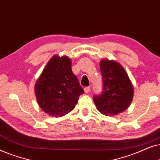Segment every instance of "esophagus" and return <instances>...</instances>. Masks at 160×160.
<instances>
[{"label": "esophagus", "mask_w": 160, "mask_h": 160, "mask_svg": "<svg viewBox=\"0 0 160 160\" xmlns=\"http://www.w3.org/2000/svg\"><path fill=\"white\" fill-rule=\"evenodd\" d=\"M90 89H91V87L90 86H88V87H86V88H84V91L85 93H88L89 91H90Z\"/></svg>", "instance_id": "1"}]
</instances>
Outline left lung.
<instances>
[{
  "label": "left lung",
  "mask_w": 160,
  "mask_h": 160,
  "mask_svg": "<svg viewBox=\"0 0 160 160\" xmlns=\"http://www.w3.org/2000/svg\"><path fill=\"white\" fill-rule=\"evenodd\" d=\"M103 91L93 98L96 107L102 114L116 116L126 110L131 105L134 88L127 72L114 60L100 61Z\"/></svg>",
  "instance_id": "8db88e82"
}]
</instances>
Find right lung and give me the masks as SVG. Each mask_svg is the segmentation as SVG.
<instances>
[{"mask_svg": "<svg viewBox=\"0 0 160 160\" xmlns=\"http://www.w3.org/2000/svg\"><path fill=\"white\" fill-rule=\"evenodd\" d=\"M34 91L39 108L52 117L63 116L73 110L84 93L72 71L71 58L57 55L47 63Z\"/></svg>", "mask_w": 160, "mask_h": 160, "instance_id": "right-lung-1", "label": "right lung"}]
</instances>
